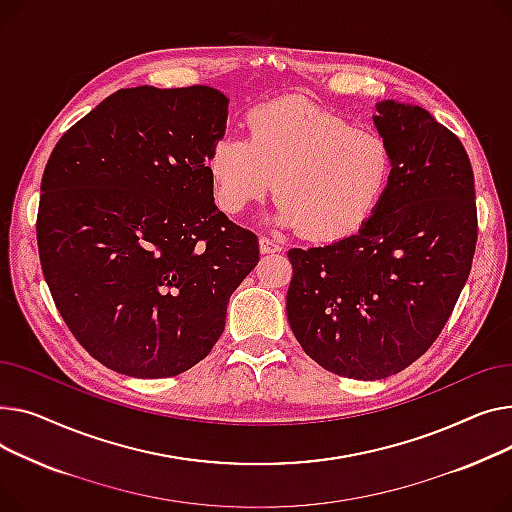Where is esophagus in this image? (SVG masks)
<instances>
[{"label": "esophagus", "mask_w": 512, "mask_h": 512, "mask_svg": "<svg viewBox=\"0 0 512 512\" xmlns=\"http://www.w3.org/2000/svg\"><path fill=\"white\" fill-rule=\"evenodd\" d=\"M283 246L279 242H275L273 237L268 235H260V252L262 254H275V252H281Z\"/></svg>", "instance_id": "34e87169"}]
</instances>
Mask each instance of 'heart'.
I'll return each instance as SVG.
<instances>
[{"label": "heart", "instance_id": "heart-1", "mask_svg": "<svg viewBox=\"0 0 512 512\" xmlns=\"http://www.w3.org/2000/svg\"><path fill=\"white\" fill-rule=\"evenodd\" d=\"M206 171L217 206L237 215L275 184V221L335 242L362 229L388 188L393 153L382 134L304 101H277L248 115V136L210 148Z\"/></svg>", "mask_w": 512, "mask_h": 512}]
</instances>
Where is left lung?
I'll list each match as a JSON object with an SVG mask.
<instances>
[{
  "label": "left lung",
  "mask_w": 512,
  "mask_h": 512,
  "mask_svg": "<svg viewBox=\"0 0 512 512\" xmlns=\"http://www.w3.org/2000/svg\"><path fill=\"white\" fill-rule=\"evenodd\" d=\"M374 124L393 153L380 206L355 235L287 252V318L324 370L393 376L442 333L469 277L477 208L461 140L422 107L384 101Z\"/></svg>",
  "instance_id": "8db88e82"
}]
</instances>
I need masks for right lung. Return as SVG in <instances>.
I'll return each mask as SVG.
<instances>
[{
    "mask_svg": "<svg viewBox=\"0 0 512 512\" xmlns=\"http://www.w3.org/2000/svg\"><path fill=\"white\" fill-rule=\"evenodd\" d=\"M227 97L210 86L122 88L47 161L37 242L53 302L97 362L177 376L215 347L258 237L215 206L206 171Z\"/></svg>",
    "mask_w": 512,
    "mask_h": 512,
    "instance_id": "1",
    "label": "right lung"
}]
</instances>
